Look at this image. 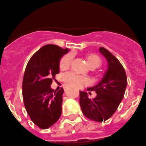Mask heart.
Returning a JSON list of instances; mask_svg holds the SVG:
<instances>
[{"instance_id": "b5f03b06", "label": "heart", "mask_w": 146, "mask_h": 146, "mask_svg": "<svg viewBox=\"0 0 146 146\" xmlns=\"http://www.w3.org/2000/svg\"><path fill=\"white\" fill-rule=\"evenodd\" d=\"M73 58V53L71 52L68 53L62 56L60 61V68L61 69L68 68L70 65ZM86 60L88 64L92 68H96L101 64L100 58L94 53H90L87 54ZM63 81L67 86L77 88H81L88 82V80L86 78L76 74L73 72H68V73H65L63 75Z\"/></svg>"}]
</instances>
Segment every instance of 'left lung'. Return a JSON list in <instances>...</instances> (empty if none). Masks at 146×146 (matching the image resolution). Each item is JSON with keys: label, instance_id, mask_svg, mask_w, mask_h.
I'll return each instance as SVG.
<instances>
[{"label": "left lung", "instance_id": "obj_1", "mask_svg": "<svg viewBox=\"0 0 146 146\" xmlns=\"http://www.w3.org/2000/svg\"><path fill=\"white\" fill-rule=\"evenodd\" d=\"M99 52L108 61V69L97 85L87 89L96 92V97L90 99L86 92H80L79 103L83 114L87 118L96 122H104L112 116L119 107L127 81L125 69L117 58L104 47H101Z\"/></svg>", "mask_w": 146, "mask_h": 146}]
</instances>
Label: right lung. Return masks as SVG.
<instances>
[{"label":"right lung","mask_w":146,"mask_h":146,"mask_svg":"<svg viewBox=\"0 0 146 146\" xmlns=\"http://www.w3.org/2000/svg\"><path fill=\"white\" fill-rule=\"evenodd\" d=\"M54 44H47L32 55L27 63L22 83L25 109L32 122L47 129L59 119L64 91H54L50 86L59 73L60 59L68 52Z\"/></svg>","instance_id":"obj_1"}]
</instances>
